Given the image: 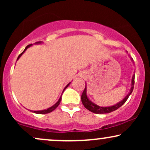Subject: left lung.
<instances>
[{
  "label": "left lung",
  "mask_w": 150,
  "mask_h": 150,
  "mask_svg": "<svg viewBox=\"0 0 150 150\" xmlns=\"http://www.w3.org/2000/svg\"><path fill=\"white\" fill-rule=\"evenodd\" d=\"M130 60H131V61L133 63V64H134L133 59H132L130 56ZM134 83H135V72H134L133 75H132V77L131 87H130V90H129V92L128 93V94H127V95L125 96V97L123 98L121 101H120L119 102L116 103V104L112 105V106H99V105L94 104V103H93L92 101L89 99L88 97H87V84H86L85 90L83 91L82 96H81V100H82V104H83L84 106H85L87 109H88L89 111H92V113H111V112H112V111H116V110L118 109V108H120V106H121L122 105L124 104L125 101H127V99H128L129 96L131 94L132 90H133Z\"/></svg>",
  "instance_id": "obj_1"
}]
</instances>
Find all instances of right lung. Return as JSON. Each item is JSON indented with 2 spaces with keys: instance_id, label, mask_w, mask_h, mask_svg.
Listing matches in <instances>:
<instances>
[{
  "instance_id": "1",
  "label": "right lung",
  "mask_w": 150,
  "mask_h": 150,
  "mask_svg": "<svg viewBox=\"0 0 150 150\" xmlns=\"http://www.w3.org/2000/svg\"><path fill=\"white\" fill-rule=\"evenodd\" d=\"M43 44V42H36L35 43V44ZM32 45H33V44H30V45H28V46H26V48L25 49V50H24L23 51H22V52L20 53V55H19V56L18 57V59H17V61H18L19 60V58H20V57H21L22 56V55L26 51V50H27V49H28V48H30V47H31V46H32ZM71 83V82H69V83L68 84V85H67L66 86H65V88H64V89H63V92H62V94H63V92H64V90L65 89L67 88V87H68V86L70 85V84ZM62 94L61 95V97H60V98H59V99H58V101H57V102L56 103V104H55L54 105H53L52 106H51V107H49V108H46V109H44V110H41V111H32V110H30V111H32V112H33V113H38V114H45V113H50V112H51V111H53V110L54 109H56V108L58 107V105L60 104V103H61V99H62Z\"/></svg>"
}]
</instances>
